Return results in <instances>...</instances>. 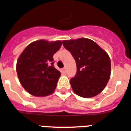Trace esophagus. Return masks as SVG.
Instances as JSON below:
<instances>
[{
  "label": "esophagus",
  "mask_w": 131,
  "mask_h": 131,
  "mask_svg": "<svg viewBox=\"0 0 131 131\" xmlns=\"http://www.w3.org/2000/svg\"><path fill=\"white\" fill-rule=\"evenodd\" d=\"M62 72H63V74H66V68H63L62 69Z\"/></svg>",
  "instance_id": "obj_1"
}]
</instances>
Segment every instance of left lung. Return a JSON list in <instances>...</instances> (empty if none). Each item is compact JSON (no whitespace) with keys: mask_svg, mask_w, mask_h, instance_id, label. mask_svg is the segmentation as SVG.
Returning a JSON list of instances; mask_svg holds the SVG:
<instances>
[{"mask_svg":"<svg viewBox=\"0 0 131 131\" xmlns=\"http://www.w3.org/2000/svg\"><path fill=\"white\" fill-rule=\"evenodd\" d=\"M63 45L72 54L77 65V74L70 80L73 91L83 98L97 96L110 77L111 62L107 53L88 38L66 40Z\"/></svg>","mask_w":131,"mask_h":131,"instance_id":"obj_1","label":"left lung"}]
</instances>
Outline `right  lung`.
<instances>
[{"mask_svg":"<svg viewBox=\"0 0 131 131\" xmlns=\"http://www.w3.org/2000/svg\"><path fill=\"white\" fill-rule=\"evenodd\" d=\"M60 40H39L24 49L17 62L21 84L28 93L44 97L54 91L61 72L54 67L53 56L61 48Z\"/></svg>","mask_w":131,"mask_h":131,"instance_id":"obj_1","label":"right lung"}]
</instances>
